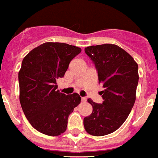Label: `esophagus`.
Wrapping results in <instances>:
<instances>
[{
    "instance_id": "34e87169",
    "label": "esophagus",
    "mask_w": 158,
    "mask_h": 158,
    "mask_svg": "<svg viewBox=\"0 0 158 158\" xmlns=\"http://www.w3.org/2000/svg\"><path fill=\"white\" fill-rule=\"evenodd\" d=\"M81 102H86V98L85 97H81Z\"/></svg>"
}]
</instances>
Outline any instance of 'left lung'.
Returning <instances> with one entry per match:
<instances>
[{
    "instance_id": "obj_1",
    "label": "left lung",
    "mask_w": 158,
    "mask_h": 158,
    "mask_svg": "<svg viewBox=\"0 0 158 158\" xmlns=\"http://www.w3.org/2000/svg\"><path fill=\"white\" fill-rule=\"evenodd\" d=\"M85 52L96 69L103 101L88 99L93 111L84 118L87 133L103 136L117 131L129 116L135 101L139 82L138 64L119 46L112 44L91 45Z\"/></svg>"
}]
</instances>
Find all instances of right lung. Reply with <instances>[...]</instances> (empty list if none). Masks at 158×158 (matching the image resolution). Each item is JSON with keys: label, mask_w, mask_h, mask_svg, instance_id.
<instances>
[{"label": "right lung", "mask_w": 158, "mask_h": 158, "mask_svg": "<svg viewBox=\"0 0 158 158\" xmlns=\"http://www.w3.org/2000/svg\"><path fill=\"white\" fill-rule=\"evenodd\" d=\"M81 51L75 45L46 42L23 59L19 73L20 103L25 117L39 132L50 136L64 133L69 115L81 103L79 94L66 95L56 85Z\"/></svg>", "instance_id": "right-lung-1"}]
</instances>
